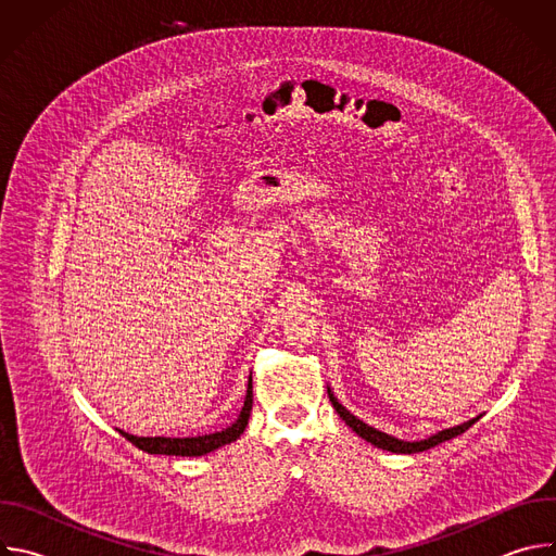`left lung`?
Returning <instances> with one entry per match:
<instances>
[{
  "label": "left lung",
  "mask_w": 556,
  "mask_h": 556,
  "mask_svg": "<svg viewBox=\"0 0 556 556\" xmlns=\"http://www.w3.org/2000/svg\"><path fill=\"white\" fill-rule=\"evenodd\" d=\"M328 395H330V403H332V407L337 409V414L345 420V425H348L358 438L367 440L369 444H374V446H378V448H382V451H391V453H420V451L433 448V446H438V444H442V442H446V440H453L455 435H462L466 429H470L475 422H478V420L482 418V416H478V418H472V420H468V422H462V425H457V427L442 429V431L429 435L427 440L407 442V440H399V438H393V435H389V433H384V431H378V429L365 425L363 420H358L354 414H350V412L337 401V395H334V391H332L330 387H328Z\"/></svg>",
  "instance_id": "8db88e82"
}]
</instances>
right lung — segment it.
<instances>
[{
    "instance_id": "add662e5",
    "label": "right lung",
    "mask_w": 556,
    "mask_h": 556,
    "mask_svg": "<svg viewBox=\"0 0 556 556\" xmlns=\"http://www.w3.org/2000/svg\"><path fill=\"white\" fill-rule=\"evenodd\" d=\"M251 409H253V376H249V387H247V399H244V407L237 416V420L215 433H206V435H193V438H165V435H155V438H142V435H131L127 431L118 433L129 440L134 446H138L144 453L151 455H176V457H200L206 455L224 444L235 442L244 433V429L249 427V418H251Z\"/></svg>"
}]
</instances>
